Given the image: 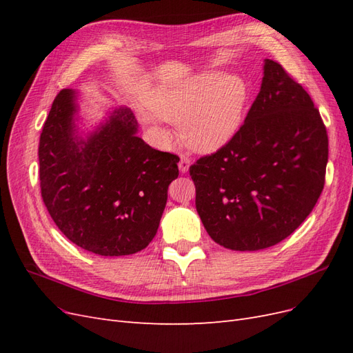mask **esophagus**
<instances>
[{"instance_id":"obj_1","label":"esophagus","mask_w":353,"mask_h":353,"mask_svg":"<svg viewBox=\"0 0 353 353\" xmlns=\"http://www.w3.org/2000/svg\"><path fill=\"white\" fill-rule=\"evenodd\" d=\"M179 170L183 174H185V172H188V168H190V165H191V162H190V157L188 156H185V154H181V159H179Z\"/></svg>"}]
</instances>
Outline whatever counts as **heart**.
<instances>
[{"instance_id":"1","label":"heart","mask_w":353,"mask_h":353,"mask_svg":"<svg viewBox=\"0 0 353 353\" xmlns=\"http://www.w3.org/2000/svg\"><path fill=\"white\" fill-rule=\"evenodd\" d=\"M249 87L237 74L219 78L206 72L174 85L156 88L147 99L148 110L141 119L154 131L166 135L160 119L179 123V134L196 152L210 153L236 135L249 103Z\"/></svg>"}]
</instances>
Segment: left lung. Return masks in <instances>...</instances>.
Instances as JSON below:
<instances>
[{
    "instance_id": "obj_1",
    "label": "left lung",
    "mask_w": 353,
    "mask_h": 353,
    "mask_svg": "<svg viewBox=\"0 0 353 353\" xmlns=\"http://www.w3.org/2000/svg\"><path fill=\"white\" fill-rule=\"evenodd\" d=\"M327 160L328 135L311 95L266 59L261 91L236 135L190 166L203 225L231 250L271 248L312 212Z\"/></svg>"
}]
</instances>
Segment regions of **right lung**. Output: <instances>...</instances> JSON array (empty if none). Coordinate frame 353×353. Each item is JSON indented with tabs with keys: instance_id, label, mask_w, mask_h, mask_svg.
Masks as SVG:
<instances>
[{
	"instance_id": "add662e5",
	"label": "right lung",
	"mask_w": 353,
	"mask_h": 353,
	"mask_svg": "<svg viewBox=\"0 0 353 353\" xmlns=\"http://www.w3.org/2000/svg\"><path fill=\"white\" fill-rule=\"evenodd\" d=\"M74 92L61 90L39 137L41 196L59 230L101 256L145 249L159 228L179 157L137 137L121 108L87 140L74 135Z\"/></svg>"
}]
</instances>
